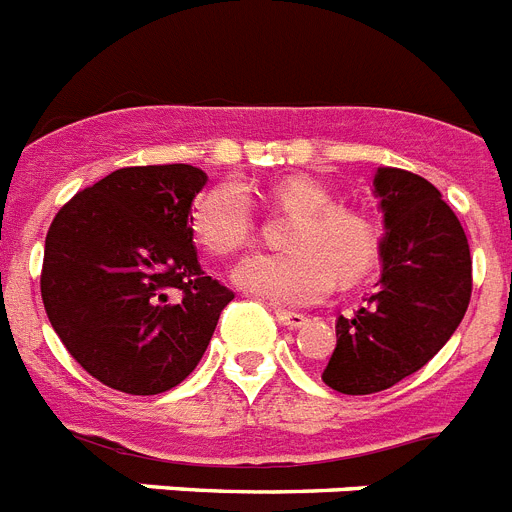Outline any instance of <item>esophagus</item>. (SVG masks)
<instances>
[{"label": "esophagus", "instance_id": "34e87169", "mask_svg": "<svg viewBox=\"0 0 512 512\" xmlns=\"http://www.w3.org/2000/svg\"><path fill=\"white\" fill-rule=\"evenodd\" d=\"M277 321L282 323V326H287V329H300V326H305V323H308V316H303V313H295V310L277 308Z\"/></svg>", "mask_w": 512, "mask_h": 512}]
</instances>
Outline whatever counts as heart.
<instances>
[{"label": "heart", "instance_id": "b5f03b06", "mask_svg": "<svg viewBox=\"0 0 512 512\" xmlns=\"http://www.w3.org/2000/svg\"><path fill=\"white\" fill-rule=\"evenodd\" d=\"M264 199L274 212L292 217L285 233L290 253H259L240 261L233 282L243 292L277 305H310L326 298L334 279L357 285L381 256V233L368 214L336 207L326 183L285 176L269 183ZM191 235L212 256H233L256 238V212L238 183H217L196 196Z\"/></svg>", "mask_w": 512, "mask_h": 512}]
</instances>
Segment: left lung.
I'll list each match as a JSON object with an SVG mask.
<instances>
[{"instance_id": "left-lung-1", "label": "left lung", "mask_w": 512, "mask_h": 512, "mask_svg": "<svg viewBox=\"0 0 512 512\" xmlns=\"http://www.w3.org/2000/svg\"><path fill=\"white\" fill-rule=\"evenodd\" d=\"M386 235L378 290L355 316L336 321L323 383L339 393H378L417 373L458 329L471 300L464 227L440 191L417 173L378 168Z\"/></svg>"}]
</instances>
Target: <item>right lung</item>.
<instances>
[{"mask_svg": "<svg viewBox=\"0 0 512 512\" xmlns=\"http://www.w3.org/2000/svg\"><path fill=\"white\" fill-rule=\"evenodd\" d=\"M204 183V170L183 163L113 170L48 227L43 308L69 355L108 388L178 386L233 300L196 259L189 214Z\"/></svg>", "mask_w": 512, "mask_h": 512, "instance_id": "add662e5", "label": "right lung"}]
</instances>
